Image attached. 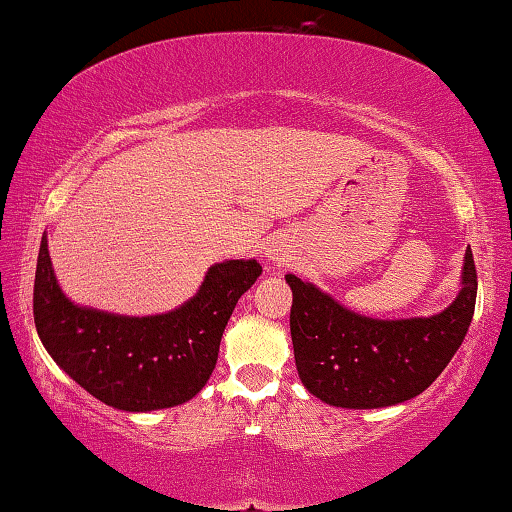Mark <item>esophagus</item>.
Masks as SVG:
<instances>
[{
	"mask_svg": "<svg viewBox=\"0 0 512 512\" xmlns=\"http://www.w3.org/2000/svg\"><path fill=\"white\" fill-rule=\"evenodd\" d=\"M266 253H268V257L273 259V262H284V259H289V250L284 248L282 244H273L271 248L266 250Z\"/></svg>",
	"mask_w": 512,
	"mask_h": 512,
	"instance_id": "1",
	"label": "esophagus"
}]
</instances>
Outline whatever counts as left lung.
Returning a JSON list of instances; mask_svg holds the SVG:
<instances>
[{
	"instance_id": "8db88e82",
	"label": "left lung",
	"mask_w": 512,
	"mask_h": 512,
	"mask_svg": "<svg viewBox=\"0 0 512 512\" xmlns=\"http://www.w3.org/2000/svg\"><path fill=\"white\" fill-rule=\"evenodd\" d=\"M293 291L291 341L311 395L341 409H381L411 400L436 381L467 334L476 302L472 248L461 291L436 316L379 320L354 314L332 296L287 275Z\"/></svg>"
}]
</instances>
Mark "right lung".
<instances>
[{
	"mask_svg": "<svg viewBox=\"0 0 512 512\" xmlns=\"http://www.w3.org/2000/svg\"><path fill=\"white\" fill-rule=\"evenodd\" d=\"M262 275L257 259L210 266L185 305L158 316H119L69 300L40 241L33 320L42 345L76 384L112 409L146 413L189 402L207 384L237 300Z\"/></svg>",
	"mask_w": 512,
	"mask_h": 512,
	"instance_id": "1",
	"label": "right lung"
}]
</instances>
